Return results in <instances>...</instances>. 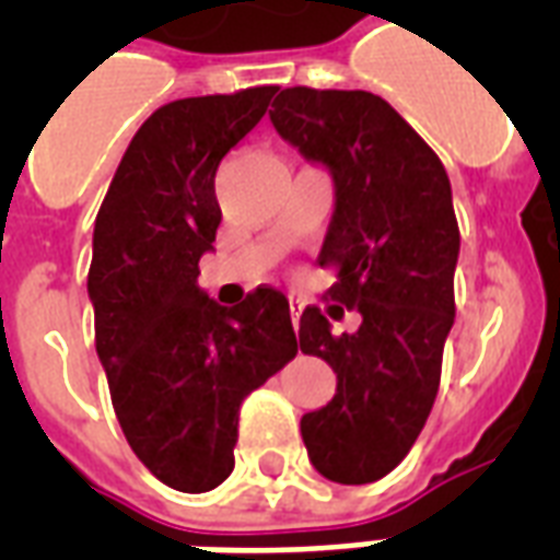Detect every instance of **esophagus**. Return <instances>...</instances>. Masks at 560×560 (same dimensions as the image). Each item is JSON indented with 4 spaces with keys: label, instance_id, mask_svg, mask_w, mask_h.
Segmentation results:
<instances>
[{
    "label": "esophagus",
    "instance_id": "1",
    "mask_svg": "<svg viewBox=\"0 0 560 560\" xmlns=\"http://www.w3.org/2000/svg\"><path fill=\"white\" fill-rule=\"evenodd\" d=\"M299 314H302V302L290 296V319H293V325H299Z\"/></svg>",
    "mask_w": 560,
    "mask_h": 560
}]
</instances>
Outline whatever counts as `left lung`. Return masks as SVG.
Instances as JSON below:
<instances>
[{"instance_id":"1","label":"left lung","mask_w":560,"mask_h":560,"mask_svg":"<svg viewBox=\"0 0 560 560\" xmlns=\"http://www.w3.org/2000/svg\"><path fill=\"white\" fill-rule=\"evenodd\" d=\"M272 107V127L331 168L337 209L319 267L337 281L325 296L363 319L337 337L319 307H305L299 349L334 369L337 395L302 418V439L325 479L366 486L416 444L442 381L459 258L451 179L381 95L288 86Z\"/></svg>"}]
</instances>
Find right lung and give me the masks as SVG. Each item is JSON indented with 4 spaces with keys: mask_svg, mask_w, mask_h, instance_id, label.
I'll list each match as a JSON object with an SVG mask.
<instances>
[{
    "mask_svg": "<svg viewBox=\"0 0 560 560\" xmlns=\"http://www.w3.org/2000/svg\"><path fill=\"white\" fill-rule=\"evenodd\" d=\"M276 92L249 86L156 109L95 218L86 288L113 409L144 468L186 494L232 474L241 404L299 351L279 290L220 307L197 288L220 226V160Z\"/></svg>",
    "mask_w": 560,
    "mask_h": 560,
    "instance_id": "1",
    "label": "right lung"
}]
</instances>
